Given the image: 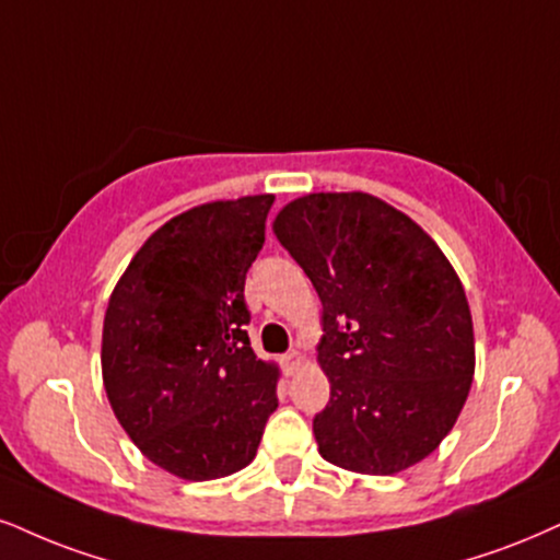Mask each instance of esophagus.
Returning a JSON list of instances; mask_svg holds the SVG:
<instances>
[{
  "label": "esophagus",
  "mask_w": 560,
  "mask_h": 560,
  "mask_svg": "<svg viewBox=\"0 0 560 560\" xmlns=\"http://www.w3.org/2000/svg\"><path fill=\"white\" fill-rule=\"evenodd\" d=\"M303 363H306V358H303L301 350H291V353L285 355V365H288V371H295V369H301Z\"/></svg>",
  "instance_id": "obj_1"
}]
</instances>
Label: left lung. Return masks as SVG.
Listing matches in <instances>:
<instances>
[{"instance_id": "1", "label": "left lung", "mask_w": 560, "mask_h": 560, "mask_svg": "<svg viewBox=\"0 0 560 560\" xmlns=\"http://www.w3.org/2000/svg\"><path fill=\"white\" fill-rule=\"evenodd\" d=\"M272 231L322 299L319 454L361 475L418 465L457 423L475 374L470 303L452 261L365 191L293 199Z\"/></svg>"}]
</instances>
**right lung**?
<instances>
[{
    "instance_id": "right-lung-1",
    "label": "right lung",
    "mask_w": 560,
    "mask_h": 560,
    "mask_svg": "<svg viewBox=\"0 0 560 560\" xmlns=\"http://www.w3.org/2000/svg\"><path fill=\"white\" fill-rule=\"evenodd\" d=\"M272 195L207 202L140 246L103 319L108 402L137 448L182 480H218L257 457L280 369L254 355L246 272Z\"/></svg>"
}]
</instances>
